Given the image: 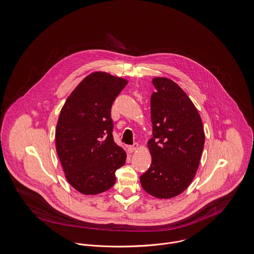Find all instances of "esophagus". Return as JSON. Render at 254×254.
<instances>
[{"instance_id":"1","label":"esophagus","mask_w":254,"mask_h":254,"mask_svg":"<svg viewBox=\"0 0 254 254\" xmlns=\"http://www.w3.org/2000/svg\"><path fill=\"white\" fill-rule=\"evenodd\" d=\"M137 148H138V143H134L133 145L127 146V150L129 153H133L135 150H137Z\"/></svg>"}]
</instances>
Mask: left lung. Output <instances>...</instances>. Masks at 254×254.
Returning <instances> with one entry per match:
<instances>
[{"label":"left lung","mask_w":254,"mask_h":254,"mask_svg":"<svg viewBox=\"0 0 254 254\" xmlns=\"http://www.w3.org/2000/svg\"><path fill=\"white\" fill-rule=\"evenodd\" d=\"M151 96L152 157L140 176L142 188L151 196L170 198L184 192L197 172L204 145L200 116L184 90L168 78H154Z\"/></svg>","instance_id":"left-lung-1"}]
</instances>
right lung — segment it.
<instances>
[{"mask_svg": "<svg viewBox=\"0 0 254 254\" xmlns=\"http://www.w3.org/2000/svg\"><path fill=\"white\" fill-rule=\"evenodd\" d=\"M126 79L93 72L64 103L56 129L57 152L69 184L84 195H97L116 182L115 172L127 160L114 141L111 107Z\"/></svg>", "mask_w": 254, "mask_h": 254, "instance_id": "obj_1", "label": "right lung"}]
</instances>
